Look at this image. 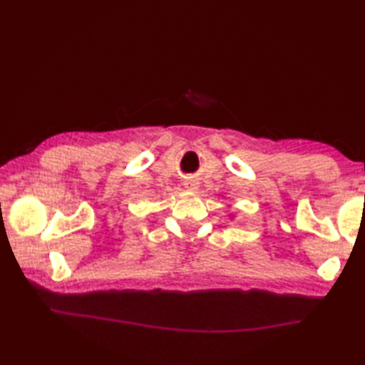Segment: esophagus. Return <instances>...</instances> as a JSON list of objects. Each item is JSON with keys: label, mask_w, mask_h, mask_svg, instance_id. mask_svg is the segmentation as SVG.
<instances>
[{"label": "esophagus", "mask_w": 365, "mask_h": 365, "mask_svg": "<svg viewBox=\"0 0 365 365\" xmlns=\"http://www.w3.org/2000/svg\"><path fill=\"white\" fill-rule=\"evenodd\" d=\"M183 187L187 188V190H190V191H196L197 190V182H195V180H185L183 182Z\"/></svg>", "instance_id": "1"}]
</instances>
